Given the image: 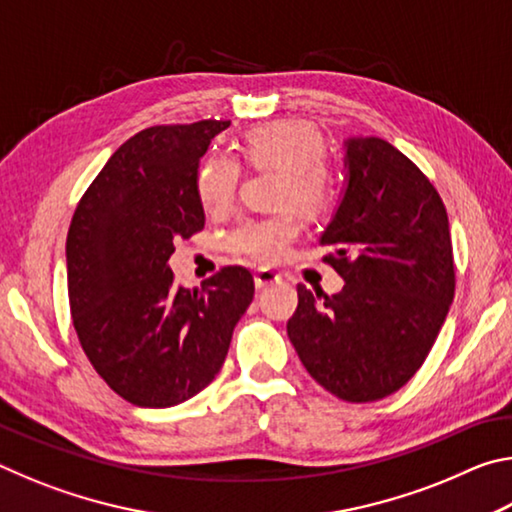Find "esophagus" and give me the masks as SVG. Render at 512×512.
<instances>
[{
    "label": "esophagus",
    "mask_w": 512,
    "mask_h": 512,
    "mask_svg": "<svg viewBox=\"0 0 512 512\" xmlns=\"http://www.w3.org/2000/svg\"><path fill=\"white\" fill-rule=\"evenodd\" d=\"M275 282H280V273L271 271V268H257L255 271V287L257 289H266Z\"/></svg>",
    "instance_id": "1"
}]
</instances>
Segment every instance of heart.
<instances>
[{
  "mask_svg": "<svg viewBox=\"0 0 512 512\" xmlns=\"http://www.w3.org/2000/svg\"><path fill=\"white\" fill-rule=\"evenodd\" d=\"M241 158L250 169H277L275 205L282 210L248 216L228 235L232 253L259 264L282 259L300 235L298 212L307 219H323L339 205V180L329 169L327 142L316 126L300 119L259 124L241 140ZM196 198L207 214L221 216L232 210L241 185V164L225 153H214L196 171Z\"/></svg>",
  "mask_w": 512,
  "mask_h": 512,
  "instance_id": "obj_1",
  "label": "heart"
}]
</instances>
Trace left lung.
<instances>
[{
	"instance_id": "1",
	"label": "left lung",
	"mask_w": 512,
	"mask_h": 512,
	"mask_svg": "<svg viewBox=\"0 0 512 512\" xmlns=\"http://www.w3.org/2000/svg\"><path fill=\"white\" fill-rule=\"evenodd\" d=\"M345 151L348 189L320 237L345 287L314 298L298 284L287 334L325 391L363 404L420 370L454 300L456 266L445 203L418 164L379 137H354Z\"/></svg>"
}]
</instances>
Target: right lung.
<instances>
[{"instance_id":"1","label":"right lung","mask_w":512,"mask_h":512,"mask_svg":"<svg viewBox=\"0 0 512 512\" xmlns=\"http://www.w3.org/2000/svg\"><path fill=\"white\" fill-rule=\"evenodd\" d=\"M228 126L144 128L112 153L69 223L74 329L99 377L135 406L167 409L210 386L255 296L244 266H223L192 291L167 266L173 244L203 230L198 160Z\"/></svg>"}]
</instances>
